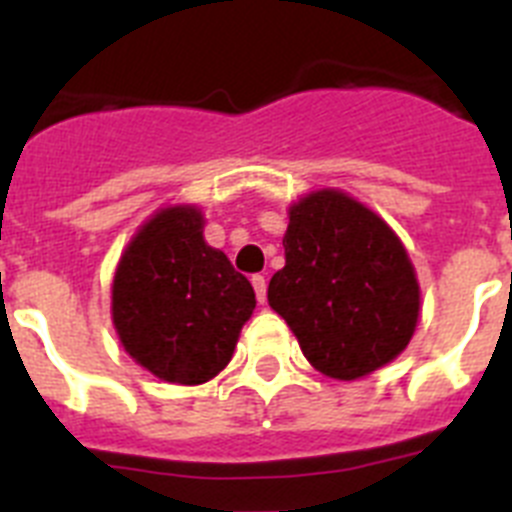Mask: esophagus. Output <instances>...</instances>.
I'll return each instance as SVG.
<instances>
[{
  "label": "esophagus",
  "instance_id": "obj_1",
  "mask_svg": "<svg viewBox=\"0 0 512 512\" xmlns=\"http://www.w3.org/2000/svg\"><path fill=\"white\" fill-rule=\"evenodd\" d=\"M251 284H253V289H256V297H259V302H264L266 300V279L261 277V274H253Z\"/></svg>",
  "mask_w": 512,
  "mask_h": 512
}]
</instances>
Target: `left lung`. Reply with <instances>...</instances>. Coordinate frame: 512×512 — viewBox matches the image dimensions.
Returning a JSON list of instances; mask_svg holds the SVG:
<instances>
[{
    "label": "left lung",
    "instance_id": "1",
    "mask_svg": "<svg viewBox=\"0 0 512 512\" xmlns=\"http://www.w3.org/2000/svg\"><path fill=\"white\" fill-rule=\"evenodd\" d=\"M284 259L269 282V305L318 372L366 377L408 346L418 279L382 217L343 192L310 194L289 210Z\"/></svg>",
    "mask_w": 512,
    "mask_h": 512
}]
</instances>
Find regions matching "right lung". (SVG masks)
<instances>
[{
    "instance_id": "add662e5",
    "label": "right lung",
    "mask_w": 512,
    "mask_h": 512,
    "mask_svg": "<svg viewBox=\"0 0 512 512\" xmlns=\"http://www.w3.org/2000/svg\"><path fill=\"white\" fill-rule=\"evenodd\" d=\"M253 307L251 282L202 238L197 207H169L148 220L112 282L125 351L174 384H202L225 369Z\"/></svg>"
}]
</instances>
